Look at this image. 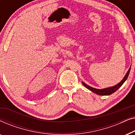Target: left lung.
Returning a JSON list of instances; mask_svg holds the SVG:
<instances>
[{
    "label": "left lung",
    "mask_w": 135,
    "mask_h": 135,
    "mask_svg": "<svg viewBox=\"0 0 135 135\" xmlns=\"http://www.w3.org/2000/svg\"><path fill=\"white\" fill-rule=\"evenodd\" d=\"M130 69H131V66H130V68H129L128 71L126 75H125V77H123V79L122 80L121 82L119 83L118 84L116 85L111 86V87L103 88V89H97V88H93V87H91V86L85 84L84 82H82V84L84 85V86H85V87H86L87 89L90 90V91H93V93H95L96 94H98V95H110L113 93H114L115 91H117V90L119 89V88L122 85L123 83L125 82V80H126L127 78H128L129 73H130Z\"/></svg>",
    "instance_id": "left-lung-1"
}]
</instances>
